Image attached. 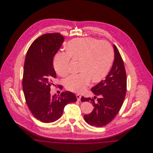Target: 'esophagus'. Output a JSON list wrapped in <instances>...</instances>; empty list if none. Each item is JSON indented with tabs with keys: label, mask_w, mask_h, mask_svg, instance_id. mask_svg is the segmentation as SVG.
Returning <instances> with one entry per match:
<instances>
[{
	"label": "esophagus",
	"mask_w": 153,
	"mask_h": 153,
	"mask_svg": "<svg viewBox=\"0 0 153 153\" xmlns=\"http://www.w3.org/2000/svg\"><path fill=\"white\" fill-rule=\"evenodd\" d=\"M76 97H77V101L80 102V100H81V96L80 95H79V94H77V95H76Z\"/></svg>",
	"instance_id": "esophagus-1"
}]
</instances>
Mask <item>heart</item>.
Instances as JSON below:
<instances>
[{"mask_svg": "<svg viewBox=\"0 0 153 153\" xmlns=\"http://www.w3.org/2000/svg\"><path fill=\"white\" fill-rule=\"evenodd\" d=\"M67 53L58 52L53 61V65L59 76L65 77L69 73L70 60L80 61L81 72L72 74L65 80L67 89L81 92L90 84L92 79L99 81L108 73L114 59L111 45L105 40L91 37L76 38L69 42L66 47Z\"/></svg>", "mask_w": 153, "mask_h": 153, "instance_id": "1", "label": "heart"}]
</instances>
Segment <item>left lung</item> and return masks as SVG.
Listing matches in <instances>:
<instances>
[{"label": "left lung", "mask_w": 153, "mask_h": 153, "mask_svg": "<svg viewBox=\"0 0 153 153\" xmlns=\"http://www.w3.org/2000/svg\"><path fill=\"white\" fill-rule=\"evenodd\" d=\"M115 58L112 68L104 80L91 89L94 98L81 97V102H92L93 111L84 115V120L91 126L100 127L111 122L121 108L127 90V77L123 59L114 45ZM98 97H97V96ZM97 98L96 101L94 100Z\"/></svg>", "instance_id": "8db88e82"}]
</instances>
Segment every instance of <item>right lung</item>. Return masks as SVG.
Instances as JSON below:
<instances>
[{
	"instance_id": "obj_1",
	"label": "right lung",
	"mask_w": 153,
	"mask_h": 153,
	"mask_svg": "<svg viewBox=\"0 0 153 153\" xmlns=\"http://www.w3.org/2000/svg\"><path fill=\"white\" fill-rule=\"evenodd\" d=\"M64 41L59 33L38 37L30 45L25 58L22 87L26 104L33 115L44 123L56 121L68 103L77 101L75 95L65 91L51 96V86L56 73L53 58ZM59 87L62 88L61 85Z\"/></svg>"
}]
</instances>
